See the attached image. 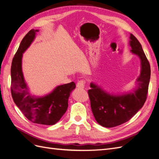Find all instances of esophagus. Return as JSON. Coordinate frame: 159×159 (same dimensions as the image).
Segmentation results:
<instances>
[{"label":"esophagus","mask_w":159,"mask_h":159,"mask_svg":"<svg viewBox=\"0 0 159 159\" xmlns=\"http://www.w3.org/2000/svg\"><path fill=\"white\" fill-rule=\"evenodd\" d=\"M85 87V81L81 80L77 84V88L80 89H84Z\"/></svg>","instance_id":"1"}]
</instances>
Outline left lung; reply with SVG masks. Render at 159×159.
<instances>
[{
	"mask_svg": "<svg viewBox=\"0 0 159 159\" xmlns=\"http://www.w3.org/2000/svg\"><path fill=\"white\" fill-rule=\"evenodd\" d=\"M129 39L130 51L141 61L140 75L135 81V88L132 92L113 94L91 82V89L88 90L93 116L104 127H114L126 123L142 108L147 99L151 78L150 64L140 42L132 34H130Z\"/></svg>",
	"mask_w": 159,
	"mask_h": 159,
	"instance_id": "1",
	"label": "left lung"
}]
</instances>
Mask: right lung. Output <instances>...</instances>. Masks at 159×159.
Segmentation results:
<instances>
[{
    "label": "right lung",
    "mask_w": 159,
    "mask_h": 159,
    "mask_svg": "<svg viewBox=\"0 0 159 159\" xmlns=\"http://www.w3.org/2000/svg\"><path fill=\"white\" fill-rule=\"evenodd\" d=\"M39 30L32 29L20 42L11 66V93L16 106L34 123L46 125L56 124L66 113L70 93L75 88L74 82L57 85L50 93L43 96L32 95L24 78L22 56L36 38Z\"/></svg>",
    "instance_id": "1"
}]
</instances>
